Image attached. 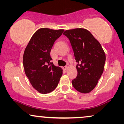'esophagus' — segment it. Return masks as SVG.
Segmentation results:
<instances>
[{"instance_id":"1","label":"esophagus","mask_w":124,"mask_h":124,"mask_svg":"<svg viewBox=\"0 0 124 124\" xmlns=\"http://www.w3.org/2000/svg\"><path fill=\"white\" fill-rule=\"evenodd\" d=\"M67 68H68V67H67V66H65V67H63V69H64V70H67Z\"/></svg>"}]
</instances>
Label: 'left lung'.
<instances>
[{"mask_svg":"<svg viewBox=\"0 0 124 124\" xmlns=\"http://www.w3.org/2000/svg\"><path fill=\"white\" fill-rule=\"evenodd\" d=\"M63 34L69 39L78 62L77 76L72 84L79 92L89 93L95 87L104 70V50L92 34L85 29L65 30Z\"/></svg>","mask_w":124,"mask_h":124,"instance_id":"obj_1","label":"left lung"}]
</instances>
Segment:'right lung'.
Instances as JSON below:
<instances>
[{
    "mask_svg": "<svg viewBox=\"0 0 124 124\" xmlns=\"http://www.w3.org/2000/svg\"><path fill=\"white\" fill-rule=\"evenodd\" d=\"M64 31L41 28L34 34L25 48L23 65L30 84L41 94H47L57 87L62 69L51 62L50 52L54 42Z\"/></svg>",
    "mask_w": 124,
    "mask_h": 124,
    "instance_id": "right-lung-1",
    "label": "right lung"
}]
</instances>
